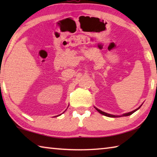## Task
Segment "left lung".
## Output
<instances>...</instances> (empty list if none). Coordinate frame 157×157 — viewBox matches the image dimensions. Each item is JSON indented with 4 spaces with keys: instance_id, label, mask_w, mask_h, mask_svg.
<instances>
[{
    "instance_id": "left-lung-1",
    "label": "left lung",
    "mask_w": 157,
    "mask_h": 157,
    "mask_svg": "<svg viewBox=\"0 0 157 157\" xmlns=\"http://www.w3.org/2000/svg\"><path fill=\"white\" fill-rule=\"evenodd\" d=\"M141 107V105L140 106V107H139V108H137L136 109H135L134 111H131V112H129V113H124L123 115H122V116H130V115H132V114L133 113H134L135 111H137L138 109H139ZM95 109H96L98 112H99L100 113H101V114H102V115H104V116H108V117H111V118H116V117H118L117 116H114V115H111V114H109V113H105V112H104V111H102L101 110H100V109H97V108H95Z\"/></svg>"
}]
</instances>
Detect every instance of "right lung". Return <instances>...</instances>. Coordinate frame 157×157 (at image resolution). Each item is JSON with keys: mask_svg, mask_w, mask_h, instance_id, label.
Segmentation results:
<instances>
[{"mask_svg": "<svg viewBox=\"0 0 157 157\" xmlns=\"http://www.w3.org/2000/svg\"><path fill=\"white\" fill-rule=\"evenodd\" d=\"M60 115H61V114H60Z\"/></svg>", "mask_w": 157, "mask_h": 157, "instance_id": "right-lung-1", "label": "right lung"}]
</instances>
